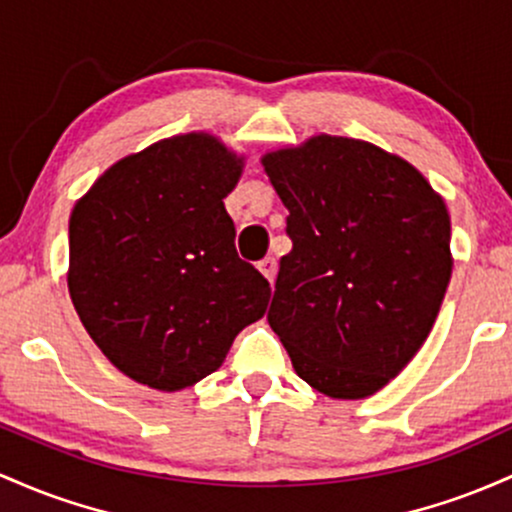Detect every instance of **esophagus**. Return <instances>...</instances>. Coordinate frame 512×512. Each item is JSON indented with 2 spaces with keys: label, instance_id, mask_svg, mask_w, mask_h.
<instances>
[{
  "label": "esophagus",
  "instance_id": "obj_1",
  "mask_svg": "<svg viewBox=\"0 0 512 512\" xmlns=\"http://www.w3.org/2000/svg\"><path fill=\"white\" fill-rule=\"evenodd\" d=\"M258 271H261L263 275H266L268 278V283H275V275H278V261H275L273 256H268V258H263L261 263H258Z\"/></svg>",
  "mask_w": 512,
  "mask_h": 512
}]
</instances>
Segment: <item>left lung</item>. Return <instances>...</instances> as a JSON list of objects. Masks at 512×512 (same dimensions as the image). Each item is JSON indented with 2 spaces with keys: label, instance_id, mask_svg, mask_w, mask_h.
<instances>
[{
  "label": "left lung",
  "instance_id": "left-lung-1",
  "mask_svg": "<svg viewBox=\"0 0 512 512\" xmlns=\"http://www.w3.org/2000/svg\"><path fill=\"white\" fill-rule=\"evenodd\" d=\"M290 210L268 324L331 399H365L411 363L452 275L450 215L396 154L317 135L261 159Z\"/></svg>",
  "mask_w": 512,
  "mask_h": 512
}]
</instances>
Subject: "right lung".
<instances>
[{
  "mask_svg": "<svg viewBox=\"0 0 512 512\" xmlns=\"http://www.w3.org/2000/svg\"><path fill=\"white\" fill-rule=\"evenodd\" d=\"M244 159L208 132L120 159L70 217V297L101 353L159 392L193 387L266 314L271 285L234 249L225 198Z\"/></svg>",
  "mask_w": 512,
  "mask_h": 512,
  "instance_id": "add662e5",
  "label": "right lung"
}]
</instances>
